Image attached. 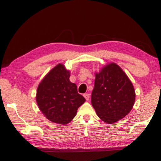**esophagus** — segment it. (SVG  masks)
<instances>
[{
	"instance_id": "obj_1",
	"label": "esophagus",
	"mask_w": 161,
	"mask_h": 161,
	"mask_svg": "<svg viewBox=\"0 0 161 161\" xmlns=\"http://www.w3.org/2000/svg\"><path fill=\"white\" fill-rule=\"evenodd\" d=\"M83 96H84V97H85V99H86V101H89V100L90 95H89V93H85V94L83 95Z\"/></svg>"
}]
</instances>
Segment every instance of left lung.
Masks as SVG:
<instances>
[{
	"instance_id": "left-lung-1",
	"label": "left lung",
	"mask_w": 161,
	"mask_h": 161,
	"mask_svg": "<svg viewBox=\"0 0 161 161\" xmlns=\"http://www.w3.org/2000/svg\"><path fill=\"white\" fill-rule=\"evenodd\" d=\"M135 99L132 83L115 63H109L95 73L91 104L102 121L111 124L124 118L133 108Z\"/></svg>"
}]
</instances>
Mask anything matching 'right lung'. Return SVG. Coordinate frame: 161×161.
Instances as JSON below:
<instances>
[{
  "mask_svg": "<svg viewBox=\"0 0 161 161\" xmlns=\"http://www.w3.org/2000/svg\"><path fill=\"white\" fill-rule=\"evenodd\" d=\"M70 72L58 64L39 84L36 102L46 118L53 123L66 125L76 115L85 99L78 93L76 84L70 81Z\"/></svg>",
  "mask_w": 161,
  "mask_h": 161,
  "instance_id": "1",
  "label": "right lung"
}]
</instances>
